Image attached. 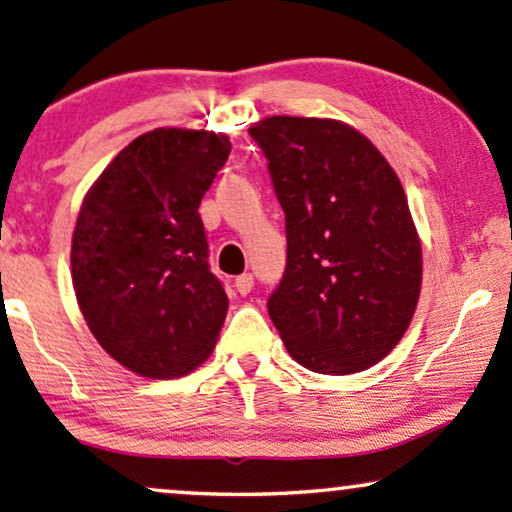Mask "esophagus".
<instances>
[{
    "mask_svg": "<svg viewBox=\"0 0 512 512\" xmlns=\"http://www.w3.org/2000/svg\"><path fill=\"white\" fill-rule=\"evenodd\" d=\"M253 285H255V278L250 276V273H243V276H239V278L234 280L236 292L243 294V297H246V294H250V290H253Z\"/></svg>",
    "mask_w": 512,
    "mask_h": 512,
    "instance_id": "34e87169",
    "label": "esophagus"
}]
</instances>
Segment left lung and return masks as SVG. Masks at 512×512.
Returning a JSON list of instances; mask_svg holds the SVG:
<instances>
[{
  "mask_svg": "<svg viewBox=\"0 0 512 512\" xmlns=\"http://www.w3.org/2000/svg\"><path fill=\"white\" fill-rule=\"evenodd\" d=\"M248 132L285 211L273 325L306 369H369L401 341L420 299L422 246L401 181L345 122L273 115Z\"/></svg>",
  "mask_w": 512,
  "mask_h": 512,
  "instance_id": "8db88e82",
  "label": "left lung"
}]
</instances>
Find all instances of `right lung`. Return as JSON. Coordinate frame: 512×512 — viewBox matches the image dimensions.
<instances>
[{
	"mask_svg": "<svg viewBox=\"0 0 512 512\" xmlns=\"http://www.w3.org/2000/svg\"><path fill=\"white\" fill-rule=\"evenodd\" d=\"M227 136L157 127L122 148L85 194L71 280L92 336L143 378H178L211 355L227 294L208 269L199 204Z\"/></svg>",
	"mask_w": 512,
	"mask_h": 512,
	"instance_id": "add662e5",
	"label": "right lung"
}]
</instances>
